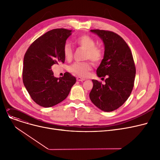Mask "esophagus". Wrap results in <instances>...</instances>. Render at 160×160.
<instances>
[{
    "label": "esophagus",
    "instance_id": "1",
    "mask_svg": "<svg viewBox=\"0 0 160 160\" xmlns=\"http://www.w3.org/2000/svg\"><path fill=\"white\" fill-rule=\"evenodd\" d=\"M77 80L78 81H81V82H82V81H83V80H85L84 78H82L80 77H78L77 78Z\"/></svg>",
    "mask_w": 160,
    "mask_h": 160
}]
</instances>
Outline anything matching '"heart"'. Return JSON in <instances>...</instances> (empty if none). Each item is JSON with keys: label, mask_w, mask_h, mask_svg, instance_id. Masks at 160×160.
<instances>
[{"label": "heart", "mask_w": 160, "mask_h": 160, "mask_svg": "<svg viewBox=\"0 0 160 160\" xmlns=\"http://www.w3.org/2000/svg\"><path fill=\"white\" fill-rule=\"evenodd\" d=\"M75 43L80 47L86 48L85 59H90L95 63H98L102 60L104 50L102 47L96 45L95 40L88 35H82L76 38ZM63 53L65 60H71L73 56V48L71 45L66 43L63 48ZM92 69L90 61L77 62L69 67V71L82 77H87Z\"/></svg>", "instance_id": "b5f03b06"}]
</instances>
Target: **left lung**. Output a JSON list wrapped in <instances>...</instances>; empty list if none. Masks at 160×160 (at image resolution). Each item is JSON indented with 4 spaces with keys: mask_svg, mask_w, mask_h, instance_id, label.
I'll list each match as a JSON object with an SVG mask.
<instances>
[{
    "mask_svg": "<svg viewBox=\"0 0 160 160\" xmlns=\"http://www.w3.org/2000/svg\"><path fill=\"white\" fill-rule=\"evenodd\" d=\"M104 42V58L97 69L98 77H105V83L92 80L89 97L97 108L110 112L121 107L130 97L134 85L136 66L130 47L117 33L104 30H91Z\"/></svg>",
    "mask_w": 160,
    "mask_h": 160,
    "instance_id": "1",
    "label": "left lung"
}]
</instances>
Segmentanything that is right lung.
Wrapping results in <instances>:
<instances>
[{
    "instance_id": "1",
    "label": "right lung",
    "mask_w": 160,
    "mask_h": 160,
    "mask_svg": "<svg viewBox=\"0 0 160 160\" xmlns=\"http://www.w3.org/2000/svg\"><path fill=\"white\" fill-rule=\"evenodd\" d=\"M71 31L56 28L36 39L24 56L22 81L32 99L45 108L55 106L68 96L76 78L68 72L56 78L51 67L63 63V48Z\"/></svg>"
}]
</instances>
